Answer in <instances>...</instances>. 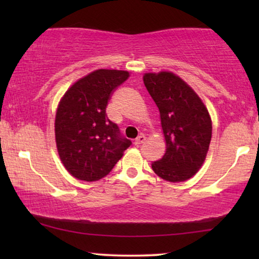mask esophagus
Masks as SVG:
<instances>
[{
  "label": "esophagus",
  "mask_w": 259,
  "mask_h": 259,
  "mask_svg": "<svg viewBox=\"0 0 259 259\" xmlns=\"http://www.w3.org/2000/svg\"><path fill=\"white\" fill-rule=\"evenodd\" d=\"M145 140H146V138H145L144 134H140V136L138 137L136 140H134V145H136V146H139V145L143 144Z\"/></svg>",
  "instance_id": "34e87169"
}]
</instances>
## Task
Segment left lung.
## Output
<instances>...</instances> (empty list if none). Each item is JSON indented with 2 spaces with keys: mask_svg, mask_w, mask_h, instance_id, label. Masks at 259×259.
I'll return each mask as SVG.
<instances>
[{
  "mask_svg": "<svg viewBox=\"0 0 259 259\" xmlns=\"http://www.w3.org/2000/svg\"><path fill=\"white\" fill-rule=\"evenodd\" d=\"M144 83L160 112L166 140L164 157L152 162V169L171 183L190 179L203 165L210 146L212 123L207 109L175 74L147 73Z\"/></svg>",
  "mask_w": 259,
  "mask_h": 259,
  "instance_id": "1",
  "label": "left lung"
}]
</instances>
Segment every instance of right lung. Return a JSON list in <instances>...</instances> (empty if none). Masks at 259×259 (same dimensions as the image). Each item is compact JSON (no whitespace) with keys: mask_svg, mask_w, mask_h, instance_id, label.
Returning <instances> with one entry per match:
<instances>
[{"mask_svg":"<svg viewBox=\"0 0 259 259\" xmlns=\"http://www.w3.org/2000/svg\"><path fill=\"white\" fill-rule=\"evenodd\" d=\"M128 76L125 70L98 69L76 81L60 101L56 146L63 166L75 178H104L132 144L106 114L113 91Z\"/></svg>","mask_w":259,"mask_h":259,"instance_id":"right-lung-1","label":"right lung"}]
</instances>
